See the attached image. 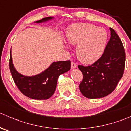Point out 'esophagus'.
Segmentation results:
<instances>
[{"mask_svg": "<svg viewBox=\"0 0 131 131\" xmlns=\"http://www.w3.org/2000/svg\"><path fill=\"white\" fill-rule=\"evenodd\" d=\"M71 67H72V68H75L77 67V64H75L74 62H72V63H71Z\"/></svg>", "mask_w": 131, "mask_h": 131, "instance_id": "34e87169", "label": "esophagus"}]
</instances>
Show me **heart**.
Segmentation results:
<instances>
[{
	"label": "heart",
	"mask_w": 131,
	"mask_h": 131,
	"mask_svg": "<svg viewBox=\"0 0 131 131\" xmlns=\"http://www.w3.org/2000/svg\"><path fill=\"white\" fill-rule=\"evenodd\" d=\"M66 35L70 44L77 45L76 55L84 64H92L101 57L108 39L105 29L90 23L71 25Z\"/></svg>",
	"instance_id": "heart-1"
}]
</instances>
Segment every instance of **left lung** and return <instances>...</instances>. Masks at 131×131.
<instances>
[{
    "mask_svg": "<svg viewBox=\"0 0 131 131\" xmlns=\"http://www.w3.org/2000/svg\"><path fill=\"white\" fill-rule=\"evenodd\" d=\"M110 30V39L101 58L90 66H78L83 74L79 89L88 98L108 96L115 89L124 73L125 50L117 33L112 28Z\"/></svg>",
    "mask_w": 131,
    "mask_h": 131,
    "instance_id": "8db88e82",
    "label": "left lung"
}]
</instances>
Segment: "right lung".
I'll list each match as a JSON object with an SVG mask.
<instances>
[{"mask_svg":"<svg viewBox=\"0 0 131 131\" xmlns=\"http://www.w3.org/2000/svg\"><path fill=\"white\" fill-rule=\"evenodd\" d=\"M46 17L36 23H42L52 19ZM71 67L70 61L54 62L43 72L34 76H24L14 67L10 52L9 68L14 83L19 91L27 97L34 100H47L54 93L58 79L61 74L68 72Z\"/></svg>","mask_w":131,"mask_h":131,"instance_id":"obj_1","label":"right lung"}]
</instances>
